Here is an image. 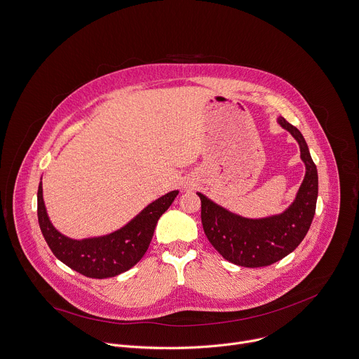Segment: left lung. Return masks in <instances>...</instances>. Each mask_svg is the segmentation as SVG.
<instances>
[{"label": "left lung", "instance_id": "8db88e82", "mask_svg": "<svg viewBox=\"0 0 359 359\" xmlns=\"http://www.w3.org/2000/svg\"><path fill=\"white\" fill-rule=\"evenodd\" d=\"M298 141L306 172L295 201L281 215L262 219L238 217L196 192L201 200V221L212 247L229 262L248 268L266 266L291 254L305 238L315 215L318 172L302 134L287 119H278Z\"/></svg>", "mask_w": 359, "mask_h": 359}]
</instances>
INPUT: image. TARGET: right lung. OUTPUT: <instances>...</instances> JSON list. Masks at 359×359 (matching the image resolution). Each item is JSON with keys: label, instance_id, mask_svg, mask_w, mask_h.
Returning <instances> with one entry per match:
<instances>
[{"label": "right lung", "instance_id": "right-lung-1", "mask_svg": "<svg viewBox=\"0 0 359 359\" xmlns=\"http://www.w3.org/2000/svg\"><path fill=\"white\" fill-rule=\"evenodd\" d=\"M178 191H171L149 204L130 224L107 236L75 241L60 233L50 222L39 182L36 194L38 224L53 254L71 269L90 278H109L133 268L147 252L155 225L174 203Z\"/></svg>", "mask_w": 359, "mask_h": 359}]
</instances>
